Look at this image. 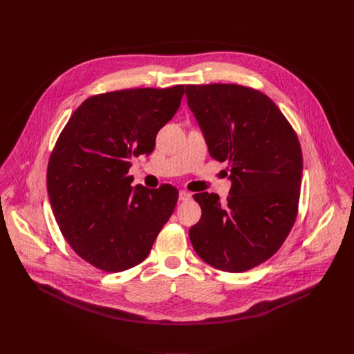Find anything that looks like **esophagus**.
Returning a JSON list of instances; mask_svg holds the SVG:
<instances>
[{
  "mask_svg": "<svg viewBox=\"0 0 354 354\" xmlns=\"http://www.w3.org/2000/svg\"><path fill=\"white\" fill-rule=\"evenodd\" d=\"M192 198V194L189 192H185V190H180L179 192V200L180 201H187Z\"/></svg>",
  "mask_w": 354,
  "mask_h": 354,
  "instance_id": "1",
  "label": "esophagus"
}]
</instances>
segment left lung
I'll return each mask as SVG.
<instances>
[{
    "mask_svg": "<svg viewBox=\"0 0 354 354\" xmlns=\"http://www.w3.org/2000/svg\"><path fill=\"white\" fill-rule=\"evenodd\" d=\"M187 105L209 153L228 162L227 203L196 193L200 221L189 230L196 254L230 273L255 268L280 249L298 213L302 151L290 122L263 92L236 84L186 85Z\"/></svg>",
    "mask_w": 354,
    "mask_h": 354,
    "instance_id": "left-lung-1",
    "label": "left lung"
}]
</instances>
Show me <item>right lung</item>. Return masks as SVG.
Listing matches in <instances>:
<instances>
[{
	"label": "right lung",
	"instance_id": "obj_1",
	"mask_svg": "<svg viewBox=\"0 0 354 354\" xmlns=\"http://www.w3.org/2000/svg\"><path fill=\"white\" fill-rule=\"evenodd\" d=\"M183 92L185 85H174L93 95L50 154L47 193L59 228L75 254L100 270L141 263L175 210L176 187H133L129 169L131 157L153 153Z\"/></svg>",
	"mask_w": 354,
	"mask_h": 354
}]
</instances>
